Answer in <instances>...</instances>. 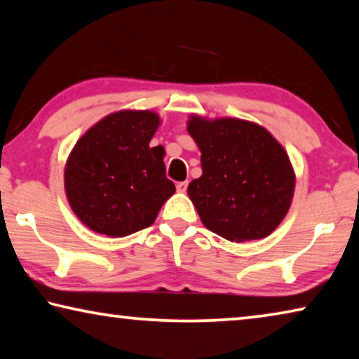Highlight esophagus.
I'll return each instance as SVG.
<instances>
[{"label":"esophagus","instance_id":"esophagus-1","mask_svg":"<svg viewBox=\"0 0 359 359\" xmlns=\"http://www.w3.org/2000/svg\"><path fill=\"white\" fill-rule=\"evenodd\" d=\"M187 188H188V182L187 180L185 182H179V184H177V191L179 193H185Z\"/></svg>","mask_w":359,"mask_h":359}]
</instances>
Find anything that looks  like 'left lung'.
<instances>
[{"label":"left lung","mask_w":359,"mask_h":359,"mask_svg":"<svg viewBox=\"0 0 359 359\" xmlns=\"http://www.w3.org/2000/svg\"><path fill=\"white\" fill-rule=\"evenodd\" d=\"M187 131L201 151L203 174L188 196L203 224L231 242L269 236L293 201L296 175L283 145L255 121L191 114Z\"/></svg>","instance_id":"8db88e82"}]
</instances>
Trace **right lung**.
Returning <instances> with one entry per match:
<instances>
[{
    "instance_id": "right-lung-1",
    "label": "right lung",
    "mask_w": 359,
    "mask_h": 359,
    "mask_svg": "<svg viewBox=\"0 0 359 359\" xmlns=\"http://www.w3.org/2000/svg\"><path fill=\"white\" fill-rule=\"evenodd\" d=\"M160 123L154 111L123 109L96 121L76 142L65 165V193L85 226L125 238L154 224L175 193L166 179L165 149L149 145Z\"/></svg>"
}]
</instances>
